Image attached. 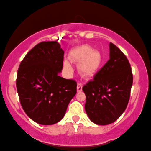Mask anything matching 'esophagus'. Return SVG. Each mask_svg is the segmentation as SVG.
Instances as JSON below:
<instances>
[{
  "label": "esophagus",
  "instance_id": "esophagus-1",
  "mask_svg": "<svg viewBox=\"0 0 151 151\" xmlns=\"http://www.w3.org/2000/svg\"><path fill=\"white\" fill-rule=\"evenodd\" d=\"M77 92H82V84H80V83L77 84Z\"/></svg>",
  "mask_w": 151,
  "mask_h": 151
}]
</instances>
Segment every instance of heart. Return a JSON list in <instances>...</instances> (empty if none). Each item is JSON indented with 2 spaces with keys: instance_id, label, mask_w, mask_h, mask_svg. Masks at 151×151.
<instances>
[{
  "instance_id": "obj_1",
  "label": "heart",
  "mask_w": 151,
  "mask_h": 151,
  "mask_svg": "<svg viewBox=\"0 0 151 151\" xmlns=\"http://www.w3.org/2000/svg\"><path fill=\"white\" fill-rule=\"evenodd\" d=\"M70 59L72 62L79 64V72L87 77H93L101 69L102 65V56L98 51L90 46L83 45L76 48L72 51ZM64 68L67 72H72V67L68 61L64 62Z\"/></svg>"
}]
</instances>
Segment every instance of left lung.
Here are the masks:
<instances>
[{
  "label": "left lung",
  "instance_id": "1",
  "mask_svg": "<svg viewBox=\"0 0 151 151\" xmlns=\"http://www.w3.org/2000/svg\"><path fill=\"white\" fill-rule=\"evenodd\" d=\"M110 59L82 87L89 120L100 125L117 120L126 109L132 85L130 64L125 54L110 43Z\"/></svg>",
  "mask_w": 151,
  "mask_h": 151
}]
</instances>
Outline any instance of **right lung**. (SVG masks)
<instances>
[{
  "label": "right lung",
  "instance_id": "obj_1",
  "mask_svg": "<svg viewBox=\"0 0 151 151\" xmlns=\"http://www.w3.org/2000/svg\"><path fill=\"white\" fill-rule=\"evenodd\" d=\"M64 53L57 41H43L20 64L16 87L21 105L26 115L41 125L60 121L77 93V82L59 75Z\"/></svg>",
  "mask_w": 151,
  "mask_h": 151
}]
</instances>
